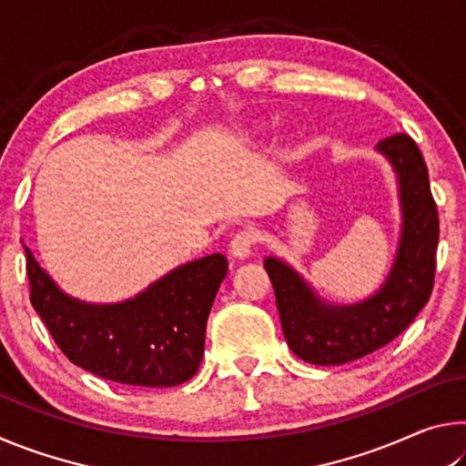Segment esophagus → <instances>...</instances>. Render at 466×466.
Instances as JSON below:
<instances>
[{
    "label": "esophagus",
    "mask_w": 466,
    "mask_h": 466,
    "mask_svg": "<svg viewBox=\"0 0 466 466\" xmlns=\"http://www.w3.org/2000/svg\"><path fill=\"white\" fill-rule=\"evenodd\" d=\"M258 240V232L252 230V228H244V230H238L234 234V238L230 242V252L236 258H247L250 255L252 247H255Z\"/></svg>",
    "instance_id": "esophagus-1"
}]
</instances>
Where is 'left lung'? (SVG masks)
<instances>
[{
	"mask_svg": "<svg viewBox=\"0 0 466 466\" xmlns=\"http://www.w3.org/2000/svg\"><path fill=\"white\" fill-rule=\"evenodd\" d=\"M376 149L397 172L403 230L392 269L374 296L351 306L327 304L289 265L265 258L283 335L309 364L339 366L380 350L411 325L431 296L440 219L428 167L407 133L380 139Z\"/></svg>",
	"mask_w": 466,
	"mask_h": 466,
	"instance_id": "8db88e82",
	"label": "left lung"
}]
</instances>
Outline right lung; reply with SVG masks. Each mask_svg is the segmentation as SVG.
<instances>
[{
	"label": "right lung",
	"instance_id": "1",
	"mask_svg": "<svg viewBox=\"0 0 466 466\" xmlns=\"http://www.w3.org/2000/svg\"><path fill=\"white\" fill-rule=\"evenodd\" d=\"M30 302L69 361L106 380L177 386L199 370L205 325L228 273L214 252L172 269L119 304L69 298L26 248Z\"/></svg>",
	"mask_w": 466,
	"mask_h": 466
}]
</instances>
